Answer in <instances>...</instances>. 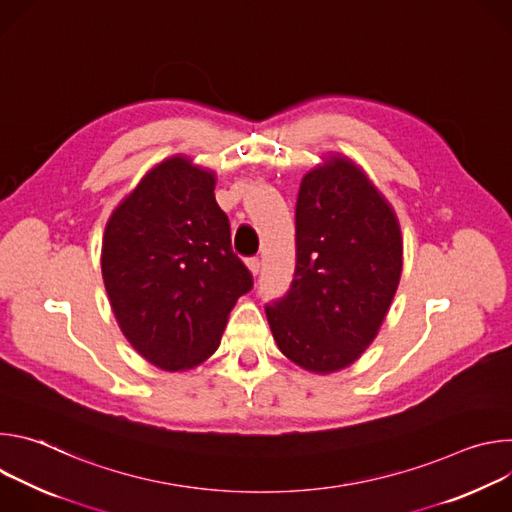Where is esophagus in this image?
I'll return each instance as SVG.
<instances>
[{
	"label": "esophagus",
	"instance_id": "1",
	"mask_svg": "<svg viewBox=\"0 0 512 512\" xmlns=\"http://www.w3.org/2000/svg\"><path fill=\"white\" fill-rule=\"evenodd\" d=\"M247 267H249V271H251L253 275H257L259 269H261V261H259L257 257H251V259H247Z\"/></svg>",
	"mask_w": 512,
	"mask_h": 512
}]
</instances>
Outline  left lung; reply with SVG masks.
<instances>
[{"label":"left lung","instance_id":"left-lung-1","mask_svg":"<svg viewBox=\"0 0 512 512\" xmlns=\"http://www.w3.org/2000/svg\"><path fill=\"white\" fill-rule=\"evenodd\" d=\"M300 184L296 273L287 296L265 306L279 350L330 375L371 346L403 269L397 214L360 166L328 154Z\"/></svg>","mask_w":512,"mask_h":512}]
</instances>
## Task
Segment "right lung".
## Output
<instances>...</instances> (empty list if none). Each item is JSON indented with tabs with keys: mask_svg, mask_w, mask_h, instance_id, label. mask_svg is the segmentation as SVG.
<instances>
[{
	"mask_svg": "<svg viewBox=\"0 0 512 512\" xmlns=\"http://www.w3.org/2000/svg\"><path fill=\"white\" fill-rule=\"evenodd\" d=\"M216 174L172 156L111 212L101 271L115 320L154 367H198L221 344L253 277L233 253L229 218L214 198Z\"/></svg>",
	"mask_w": 512,
	"mask_h": 512,
	"instance_id": "right-lung-1",
	"label": "right lung"
}]
</instances>
